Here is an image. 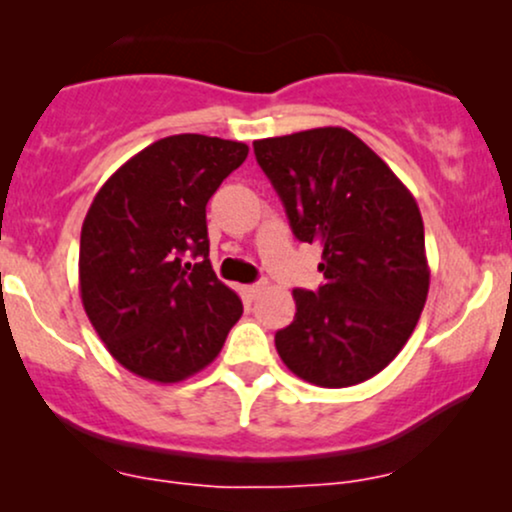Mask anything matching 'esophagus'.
<instances>
[{
  "mask_svg": "<svg viewBox=\"0 0 512 512\" xmlns=\"http://www.w3.org/2000/svg\"><path fill=\"white\" fill-rule=\"evenodd\" d=\"M264 286H267V284H264V281H257V284H250V286H245L243 293H245V296L250 298V301H255V298L260 296V293L264 291Z\"/></svg>",
  "mask_w": 512,
  "mask_h": 512,
  "instance_id": "34e87169",
  "label": "esophagus"
}]
</instances>
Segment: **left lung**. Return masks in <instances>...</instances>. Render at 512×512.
I'll use <instances>...</instances> for the list:
<instances>
[{
  "label": "left lung",
  "mask_w": 512,
  "mask_h": 512,
  "mask_svg": "<svg viewBox=\"0 0 512 512\" xmlns=\"http://www.w3.org/2000/svg\"><path fill=\"white\" fill-rule=\"evenodd\" d=\"M291 231L320 243L325 284L296 289V317L274 344L291 373L320 387L373 378L395 358L428 296L424 221L390 166L344 127L252 144Z\"/></svg>",
  "instance_id": "1"
}]
</instances>
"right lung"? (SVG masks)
I'll return each instance as SVG.
<instances>
[{"label":"right lung","instance_id":"obj_1","mask_svg":"<svg viewBox=\"0 0 512 512\" xmlns=\"http://www.w3.org/2000/svg\"><path fill=\"white\" fill-rule=\"evenodd\" d=\"M248 146L204 134L158 139L105 180L79 248L81 303L120 366L180 383L219 356L243 315L209 262L207 202Z\"/></svg>","mask_w":512,"mask_h":512}]
</instances>
